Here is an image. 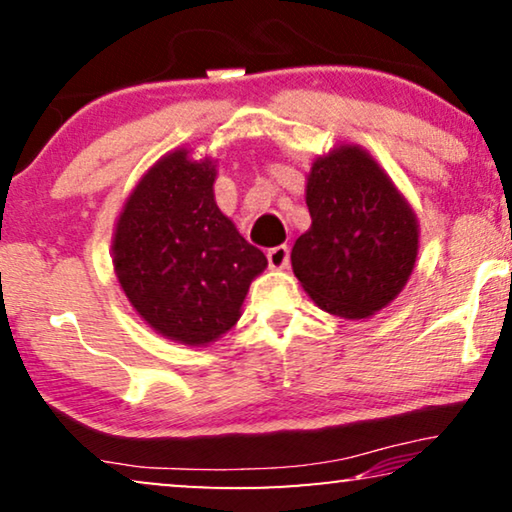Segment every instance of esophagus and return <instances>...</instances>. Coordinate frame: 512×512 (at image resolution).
<instances>
[{"mask_svg":"<svg viewBox=\"0 0 512 512\" xmlns=\"http://www.w3.org/2000/svg\"><path fill=\"white\" fill-rule=\"evenodd\" d=\"M268 263L272 270H282L289 265V247L286 244H279V247L268 249Z\"/></svg>","mask_w":512,"mask_h":512,"instance_id":"obj_1","label":"esophagus"}]
</instances>
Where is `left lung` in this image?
I'll return each instance as SVG.
<instances>
[{
    "instance_id": "obj_1",
    "label": "left lung",
    "mask_w": 512,
    "mask_h": 512,
    "mask_svg": "<svg viewBox=\"0 0 512 512\" xmlns=\"http://www.w3.org/2000/svg\"><path fill=\"white\" fill-rule=\"evenodd\" d=\"M305 202L312 226L293 244V275L321 310L373 317L415 268V212L375 158L354 144L314 160Z\"/></svg>"
}]
</instances>
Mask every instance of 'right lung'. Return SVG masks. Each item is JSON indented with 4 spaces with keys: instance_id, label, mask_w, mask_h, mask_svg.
Here are the masks:
<instances>
[{
    "instance_id": "1",
    "label": "right lung",
    "mask_w": 512,
    "mask_h": 512,
    "mask_svg": "<svg viewBox=\"0 0 512 512\" xmlns=\"http://www.w3.org/2000/svg\"><path fill=\"white\" fill-rule=\"evenodd\" d=\"M216 165L167 153L139 179L114 230V270L153 331L205 347L240 319L251 279L268 268L261 249L216 207Z\"/></svg>"
}]
</instances>
